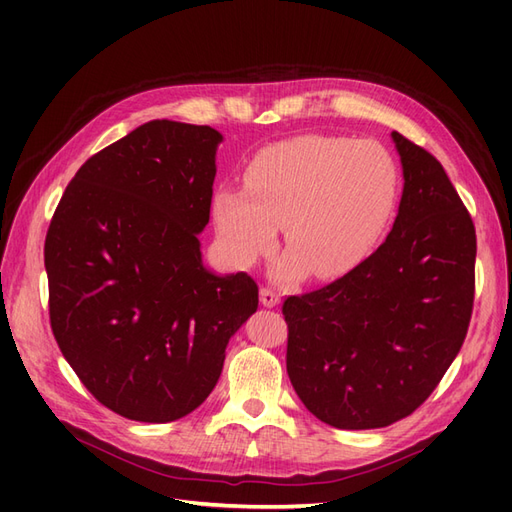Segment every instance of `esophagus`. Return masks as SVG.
I'll use <instances>...</instances> for the list:
<instances>
[{
  "label": "esophagus",
  "mask_w": 512,
  "mask_h": 512,
  "mask_svg": "<svg viewBox=\"0 0 512 512\" xmlns=\"http://www.w3.org/2000/svg\"><path fill=\"white\" fill-rule=\"evenodd\" d=\"M260 303L265 307H275L280 303V294H277L271 286H262L260 288Z\"/></svg>",
  "instance_id": "34e87169"
}]
</instances>
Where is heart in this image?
Listing matches in <instances>:
<instances>
[{
  "label": "heart",
  "instance_id": "1",
  "mask_svg": "<svg viewBox=\"0 0 512 512\" xmlns=\"http://www.w3.org/2000/svg\"><path fill=\"white\" fill-rule=\"evenodd\" d=\"M243 183L220 185L213 194L224 254L235 265H250L282 226L292 254L280 275L305 265L316 277H333L352 269L391 220L399 166L376 141L309 134L260 149Z\"/></svg>",
  "mask_w": 512,
  "mask_h": 512
}]
</instances>
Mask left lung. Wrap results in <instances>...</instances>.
<instances>
[{
  "instance_id": "obj_1",
  "label": "left lung",
  "mask_w": 512,
  "mask_h": 512,
  "mask_svg": "<svg viewBox=\"0 0 512 512\" xmlns=\"http://www.w3.org/2000/svg\"><path fill=\"white\" fill-rule=\"evenodd\" d=\"M393 141L406 183L389 237L335 282L282 305L290 382L337 429L386 427L423 406L472 318V215L427 149L399 132Z\"/></svg>"
}]
</instances>
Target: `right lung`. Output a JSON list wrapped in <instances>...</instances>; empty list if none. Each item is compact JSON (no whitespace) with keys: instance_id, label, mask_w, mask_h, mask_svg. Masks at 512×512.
<instances>
[{"instance_id":"add662e5","label":"right lung","mask_w":512,"mask_h":512,"mask_svg":"<svg viewBox=\"0 0 512 512\" xmlns=\"http://www.w3.org/2000/svg\"><path fill=\"white\" fill-rule=\"evenodd\" d=\"M209 126L149 121L72 177L44 241L55 342L102 406L170 423L213 391L230 335L258 309L245 271L203 267L215 149Z\"/></svg>"}]
</instances>
